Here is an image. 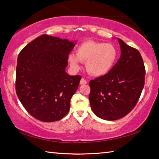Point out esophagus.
Returning a JSON list of instances; mask_svg holds the SVG:
<instances>
[{"label":"esophagus","instance_id":"esophagus-1","mask_svg":"<svg viewBox=\"0 0 159 159\" xmlns=\"http://www.w3.org/2000/svg\"><path fill=\"white\" fill-rule=\"evenodd\" d=\"M88 83V82H87V80H86L85 79H84L83 78V79H81V80H80V85H84V84H87Z\"/></svg>","mask_w":159,"mask_h":159}]
</instances>
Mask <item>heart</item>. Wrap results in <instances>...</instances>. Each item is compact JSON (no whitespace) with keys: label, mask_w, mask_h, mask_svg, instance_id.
I'll return each mask as SVG.
<instances>
[{"label":"heart","mask_w":159,"mask_h":159,"mask_svg":"<svg viewBox=\"0 0 159 159\" xmlns=\"http://www.w3.org/2000/svg\"><path fill=\"white\" fill-rule=\"evenodd\" d=\"M76 55L69 54L68 61L73 69L80 68V63L86 62V69L93 76L107 74L114 65L117 57V50L111 43L86 41L80 43L76 50Z\"/></svg>","instance_id":"obj_1"}]
</instances>
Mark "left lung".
<instances>
[{"label": "left lung", "instance_id": "1", "mask_svg": "<svg viewBox=\"0 0 159 159\" xmlns=\"http://www.w3.org/2000/svg\"><path fill=\"white\" fill-rule=\"evenodd\" d=\"M119 60L107 74L90 81V104L107 120L124 117L138 103L144 85L145 67L139 51L118 39Z\"/></svg>", "mask_w": 159, "mask_h": 159}]
</instances>
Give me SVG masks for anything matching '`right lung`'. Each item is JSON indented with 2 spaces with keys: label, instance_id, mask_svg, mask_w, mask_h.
<instances>
[{
  "label": "right lung",
  "instance_id": "obj_1",
  "mask_svg": "<svg viewBox=\"0 0 159 159\" xmlns=\"http://www.w3.org/2000/svg\"><path fill=\"white\" fill-rule=\"evenodd\" d=\"M76 42L43 34L21 50L16 69V93L26 111L43 122L57 121L69 111L81 76L65 71Z\"/></svg>",
  "mask_w": 159,
  "mask_h": 159
}]
</instances>
